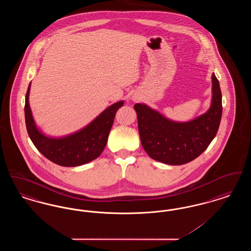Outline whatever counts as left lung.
Returning a JSON list of instances; mask_svg holds the SVG:
<instances>
[{"instance_id": "8db88e82", "label": "left lung", "mask_w": 251, "mask_h": 251, "mask_svg": "<svg viewBox=\"0 0 251 251\" xmlns=\"http://www.w3.org/2000/svg\"><path fill=\"white\" fill-rule=\"evenodd\" d=\"M212 81L211 107L188 122L171 121L145 104L134 105L141 144L150 157L179 166L191 162L208 148L216 135L222 116V94L215 73Z\"/></svg>"}]
</instances>
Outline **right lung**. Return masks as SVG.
I'll return each instance as SVG.
<instances>
[{
	"mask_svg": "<svg viewBox=\"0 0 251 251\" xmlns=\"http://www.w3.org/2000/svg\"><path fill=\"white\" fill-rule=\"evenodd\" d=\"M30 84L25 96V123L28 134L36 149L50 161L62 167H77L98 158L107 143L109 132L118 110L119 101L104 110L81 131L62 138H50L37 130L29 106Z\"/></svg>",
	"mask_w": 251,
	"mask_h": 251,
	"instance_id": "add662e5",
	"label": "right lung"
}]
</instances>
